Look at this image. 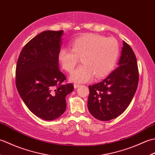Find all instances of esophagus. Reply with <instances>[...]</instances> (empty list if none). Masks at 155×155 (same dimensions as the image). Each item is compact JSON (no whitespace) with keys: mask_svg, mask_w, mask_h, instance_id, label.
Returning a JSON list of instances; mask_svg holds the SVG:
<instances>
[{"mask_svg":"<svg viewBox=\"0 0 155 155\" xmlns=\"http://www.w3.org/2000/svg\"><path fill=\"white\" fill-rule=\"evenodd\" d=\"M81 87V84H74V88H77Z\"/></svg>","mask_w":155,"mask_h":155,"instance_id":"34e87169","label":"esophagus"}]
</instances>
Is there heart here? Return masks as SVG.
Returning <instances> with one entry per match:
<instances>
[{"label":"heart","instance_id":"heart-1","mask_svg":"<svg viewBox=\"0 0 155 155\" xmlns=\"http://www.w3.org/2000/svg\"><path fill=\"white\" fill-rule=\"evenodd\" d=\"M72 48H62L58 52V61L62 68L68 72L73 71L81 57L83 64L74 71L70 80L85 83L95 76L100 78L107 76L113 69L119 52L117 41L113 38L89 33L76 38Z\"/></svg>","mask_w":155,"mask_h":155}]
</instances>
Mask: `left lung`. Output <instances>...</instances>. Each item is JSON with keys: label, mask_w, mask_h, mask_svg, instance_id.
Instances as JSON below:
<instances>
[{"label": "left lung", "mask_w": 155, "mask_h": 155, "mask_svg": "<svg viewBox=\"0 0 155 155\" xmlns=\"http://www.w3.org/2000/svg\"><path fill=\"white\" fill-rule=\"evenodd\" d=\"M139 70L133 49L123 41L118 67L103 81L91 85L88 109L98 120L107 121L127 109L137 89Z\"/></svg>", "instance_id": "8db88e82"}]
</instances>
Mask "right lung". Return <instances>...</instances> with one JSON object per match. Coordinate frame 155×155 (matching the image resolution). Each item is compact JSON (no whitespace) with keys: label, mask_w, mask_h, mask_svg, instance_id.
<instances>
[{"label":"right lung","mask_w":155,"mask_h":155,"mask_svg":"<svg viewBox=\"0 0 155 155\" xmlns=\"http://www.w3.org/2000/svg\"><path fill=\"white\" fill-rule=\"evenodd\" d=\"M63 31H45L22 48L16 68V86L28 108L45 120L60 117L67 107L66 97L72 84H62L65 75L58 68Z\"/></svg>","instance_id":"obj_1"}]
</instances>
